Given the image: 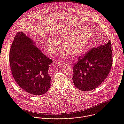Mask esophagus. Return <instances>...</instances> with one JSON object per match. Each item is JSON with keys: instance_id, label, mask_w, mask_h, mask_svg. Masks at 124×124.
Segmentation results:
<instances>
[{"instance_id": "34e87169", "label": "esophagus", "mask_w": 124, "mask_h": 124, "mask_svg": "<svg viewBox=\"0 0 124 124\" xmlns=\"http://www.w3.org/2000/svg\"><path fill=\"white\" fill-rule=\"evenodd\" d=\"M64 63V62H63V61H62V60L59 61L58 62H57V64H59V65H62Z\"/></svg>"}]
</instances>
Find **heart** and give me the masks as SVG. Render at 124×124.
Segmentation results:
<instances>
[{
    "label": "heart",
    "mask_w": 124,
    "mask_h": 124,
    "mask_svg": "<svg viewBox=\"0 0 124 124\" xmlns=\"http://www.w3.org/2000/svg\"><path fill=\"white\" fill-rule=\"evenodd\" d=\"M91 38L89 31L83 30L77 34L71 31L62 34L60 36L59 39L65 42L62 46L65 51L72 56L78 57L81 55L84 51ZM48 46L51 51H54L58 47V43L54 39H51L48 41Z\"/></svg>",
    "instance_id": "obj_1"
}]
</instances>
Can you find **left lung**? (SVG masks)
Returning <instances> with one entry per match:
<instances>
[{"label":"left lung","instance_id":"left-lung-1","mask_svg":"<svg viewBox=\"0 0 124 124\" xmlns=\"http://www.w3.org/2000/svg\"><path fill=\"white\" fill-rule=\"evenodd\" d=\"M111 41L92 48L79 58L73 68V81L75 86L82 91L97 88L107 78L112 67Z\"/></svg>","mask_w":124,"mask_h":124}]
</instances>
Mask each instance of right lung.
Listing matches in <instances>:
<instances>
[{
	"label": "right lung",
	"instance_id": "obj_1",
	"mask_svg": "<svg viewBox=\"0 0 124 124\" xmlns=\"http://www.w3.org/2000/svg\"><path fill=\"white\" fill-rule=\"evenodd\" d=\"M9 61L14 79L25 92L41 95L48 91L51 79L48 69L52 61L22 32H19L14 38Z\"/></svg>",
	"mask_w": 124,
	"mask_h": 124
}]
</instances>
